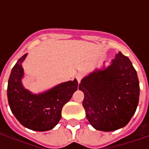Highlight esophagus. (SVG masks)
<instances>
[{
	"mask_svg": "<svg viewBox=\"0 0 149 149\" xmlns=\"http://www.w3.org/2000/svg\"><path fill=\"white\" fill-rule=\"evenodd\" d=\"M76 78L77 80L78 83H81V81L82 80V78H83V76H82V74H77L76 76Z\"/></svg>",
	"mask_w": 149,
	"mask_h": 149,
	"instance_id": "esophagus-1",
	"label": "esophagus"
}]
</instances>
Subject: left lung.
Here are the masks:
<instances>
[{"label": "left lung", "mask_w": 149, "mask_h": 149, "mask_svg": "<svg viewBox=\"0 0 149 149\" xmlns=\"http://www.w3.org/2000/svg\"><path fill=\"white\" fill-rule=\"evenodd\" d=\"M84 94L86 117L97 130L115 131L125 127L137 108L140 85L130 60L119 52L111 65L96 69L79 84Z\"/></svg>", "instance_id": "1"}]
</instances>
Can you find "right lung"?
<instances>
[{
    "label": "right lung",
    "mask_w": 149,
    "mask_h": 149,
    "mask_svg": "<svg viewBox=\"0 0 149 149\" xmlns=\"http://www.w3.org/2000/svg\"><path fill=\"white\" fill-rule=\"evenodd\" d=\"M26 56H22L12 69L7 88L8 104L15 117L25 128L34 131H48L58 124L62 108L77 90L78 82L75 79L41 93H32L21 83L24 77L21 64Z\"/></svg>",
    "instance_id": "add662e5"
}]
</instances>
